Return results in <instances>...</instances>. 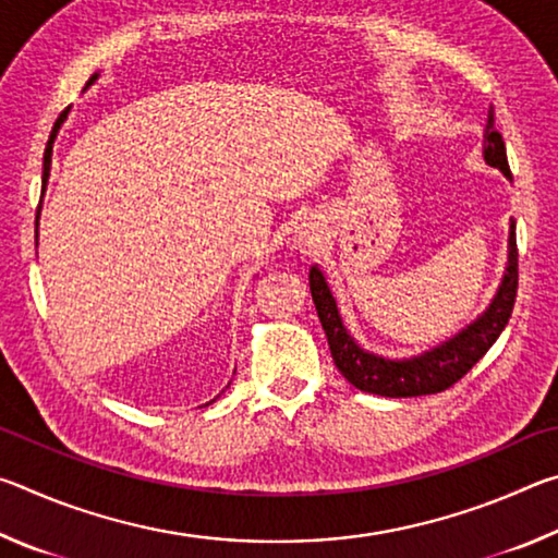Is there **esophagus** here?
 I'll return each mask as SVG.
<instances>
[{
	"label": "esophagus",
	"instance_id": "1",
	"mask_svg": "<svg viewBox=\"0 0 558 558\" xmlns=\"http://www.w3.org/2000/svg\"><path fill=\"white\" fill-rule=\"evenodd\" d=\"M317 233H319L317 226H313V223H302L300 231H298V243L305 245V248H310V245H315Z\"/></svg>",
	"mask_w": 558,
	"mask_h": 558
}]
</instances>
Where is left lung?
<instances>
[{"instance_id":"8db88e82","label":"left lung","mask_w":558,"mask_h":558,"mask_svg":"<svg viewBox=\"0 0 558 558\" xmlns=\"http://www.w3.org/2000/svg\"><path fill=\"white\" fill-rule=\"evenodd\" d=\"M483 155L489 167H497L499 172L509 177L505 140L495 130L493 106H489L487 112ZM517 226L512 219V223H509V253L505 278L499 282L497 295L489 302L485 313L462 329V332L448 339V342L433 347L430 352H423L411 359H384L379 354L366 352V349L354 342V337L347 332L342 323V315H339L332 290H329L325 280V272L317 266L310 268V292H313L317 317L323 323L337 369L359 391L391 396V399L440 393L460 381L485 356L487 349L497 342V337L507 327L517 298Z\"/></svg>"}]
</instances>
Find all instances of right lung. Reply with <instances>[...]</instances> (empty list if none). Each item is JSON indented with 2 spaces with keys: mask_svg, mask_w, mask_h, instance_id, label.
<instances>
[{
  "mask_svg": "<svg viewBox=\"0 0 558 558\" xmlns=\"http://www.w3.org/2000/svg\"><path fill=\"white\" fill-rule=\"evenodd\" d=\"M96 78H98V73H93L90 75V81L86 83V88L90 86V83H96ZM69 110L71 108H65L61 116H59V120H56V125H53V130H51V137H49V143H46V153H44V174H41V184H44V189H46V182H49V172H51V153H53V140H56V132H59V128L63 125V120L69 118ZM41 209V206H39ZM36 226H39V216H36Z\"/></svg>",
  "mask_w": 558,
  "mask_h": 558,
  "instance_id": "1",
  "label": "right lung"
}]
</instances>
